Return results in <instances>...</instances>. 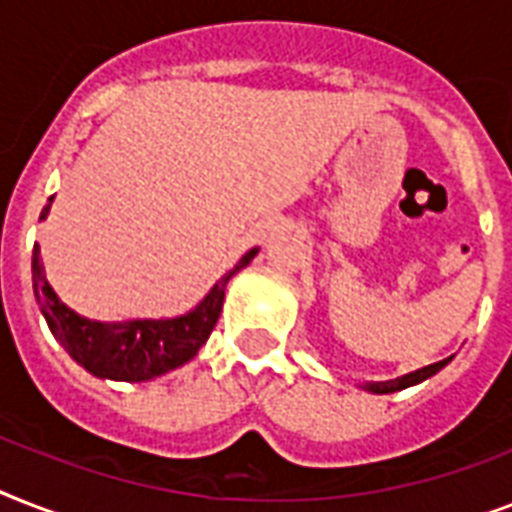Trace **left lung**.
<instances>
[{
  "mask_svg": "<svg viewBox=\"0 0 512 512\" xmlns=\"http://www.w3.org/2000/svg\"><path fill=\"white\" fill-rule=\"evenodd\" d=\"M449 361H452V358H444V361H436V364L422 366V369H417V372H409V374H404V377H396V380L369 382V385H366V390H372V393H396V390H404V388H409V385H417V382L433 377V374L441 372V369H444Z\"/></svg>",
  "mask_w": 512,
  "mask_h": 512,
  "instance_id": "1",
  "label": "left lung"
}]
</instances>
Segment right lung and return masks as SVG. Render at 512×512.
I'll return each mask as SVG.
<instances>
[{
	"mask_svg": "<svg viewBox=\"0 0 512 512\" xmlns=\"http://www.w3.org/2000/svg\"><path fill=\"white\" fill-rule=\"evenodd\" d=\"M50 204L52 196L47 207L42 209V220L50 212ZM255 255L257 249H249L239 260V265L225 273L193 311L177 316V319H135L114 321V324L84 319L71 311L66 303H60V297L50 287V281L44 276L39 247H34L31 273H34L36 303L42 308L47 327L76 364H82L87 372L103 377V380L143 382L172 372L199 353V348L209 340L217 319H220L225 284L231 281L233 273L252 263Z\"/></svg>",
	"mask_w": 512,
	"mask_h": 512,
	"instance_id": "add662e5",
	"label": "right lung"
}]
</instances>
